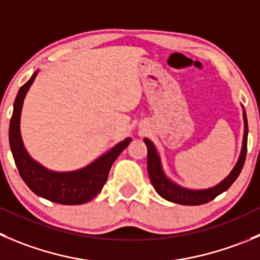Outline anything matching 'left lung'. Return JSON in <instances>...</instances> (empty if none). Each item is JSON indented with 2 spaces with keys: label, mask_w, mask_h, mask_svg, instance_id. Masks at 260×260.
<instances>
[{
  "label": "left lung",
  "mask_w": 260,
  "mask_h": 260,
  "mask_svg": "<svg viewBox=\"0 0 260 260\" xmlns=\"http://www.w3.org/2000/svg\"><path fill=\"white\" fill-rule=\"evenodd\" d=\"M243 118H244V139H243V148H241V153L237 159V163L235 165L234 170L230 172L229 176L224 180H222L219 184L216 186L208 187V189H186L184 186H180L175 181H172L167 175L165 174L162 167V162H160V157L158 154V150L155 145L153 144L152 140L145 138L144 143L147 144L148 148V159H147V167L148 174H149L150 182H152L153 187L155 191L163 198V199L169 200V202L177 203L181 206H200L204 203H208L213 200L214 198L218 197L223 191H226L235 180L239 177L240 172L243 170L244 162H245L246 157V144H248V118H246L245 110L243 107Z\"/></svg>",
  "instance_id": "1"
}]
</instances>
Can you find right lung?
<instances>
[{
  "mask_svg": "<svg viewBox=\"0 0 260 260\" xmlns=\"http://www.w3.org/2000/svg\"><path fill=\"white\" fill-rule=\"evenodd\" d=\"M38 71L24 84L17 93L14 102V111L10 120L9 140L16 167L21 179L29 189L38 197L44 198L58 204L76 206L84 204L97 197L107 181L112 163L121 152L132 142V138H126L116 144L112 149L98 157L94 162L83 169L69 172H56L46 169L29 155L24 147L20 134V116L23 103L29 88L33 84Z\"/></svg>",
  "mask_w": 260,
  "mask_h": 260,
  "instance_id": "1",
  "label": "right lung"
}]
</instances>
